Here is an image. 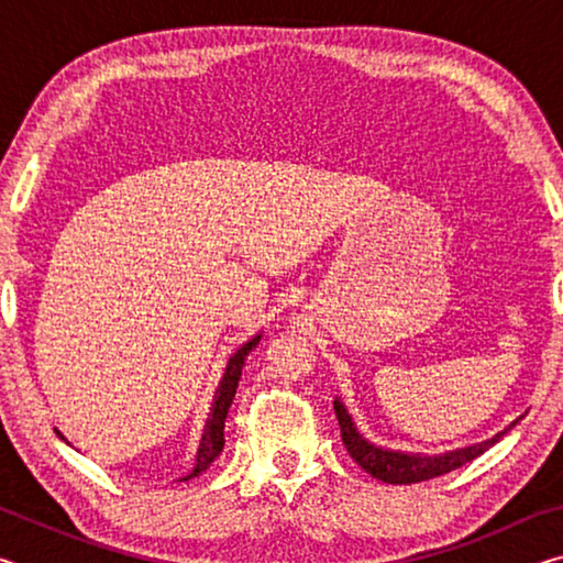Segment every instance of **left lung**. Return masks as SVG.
<instances>
[{"label": "left lung", "instance_id": "obj_1", "mask_svg": "<svg viewBox=\"0 0 563 563\" xmlns=\"http://www.w3.org/2000/svg\"><path fill=\"white\" fill-rule=\"evenodd\" d=\"M335 415L340 422V437H342V442H345L352 460H355L367 474H373L375 479L387 482V484H412V482L434 479V476L446 474V472L456 470V466L472 462L474 456L487 452L492 444H497L501 437L507 434V430H504L499 434H494L487 442L464 446V450H456V452L442 454V456L399 454V452L379 450V446L369 444L367 440H362V434L355 430V424H352L347 409L342 407L340 399H335Z\"/></svg>", "mask_w": 563, "mask_h": 563}]
</instances>
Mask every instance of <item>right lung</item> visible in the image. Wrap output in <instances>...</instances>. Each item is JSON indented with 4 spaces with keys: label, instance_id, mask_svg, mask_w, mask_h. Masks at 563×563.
<instances>
[{
    "label": "right lung",
    "instance_id": "obj_1",
    "mask_svg": "<svg viewBox=\"0 0 563 563\" xmlns=\"http://www.w3.org/2000/svg\"><path fill=\"white\" fill-rule=\"evenodd\" d=\"M261 342V335L253 338L251 342H245V345L235 352V355L231 357V362H228L225 367V375H223V383L221 387H218L216 393V402H213V412H211V419H208L206 424V432H203V440H201V446H198V456H196V466L194 472H190L188 476H184L186 479H194V476L203 474L208 466H211V462L216 460L218 454H221L223 444H225V437H223V430H225V415H228V407H231L233 397H235V387H238V379H241V369L245 365V357L247 352H251L255 345ZM62 437V432H56ZM64 440V437H62Z\"/></svg>",
    "mask_w": 563,
    "mask_h": 563
}]
</instances>
